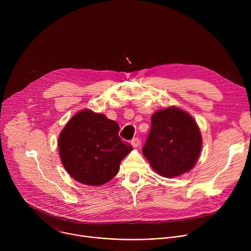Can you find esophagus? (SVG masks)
Returning <instances> with one entry per match:
<instances>
[{"label":"esophagus","mask_w":251,"mask_h":251,"mask_svg":"<svg viewBox=\"0 0 251 251\" xmlns=\"http://www.w3.org/2000/svg\"><path fill=\"white\" fill-rule=\"evenodd\" d=\"M131 144H132V146L134 147V148H138L140 145H141V141H140V139L139 138H134L132 141H131Z\"/></svg>","instance_id":"esophagus-1"}]
</instances>
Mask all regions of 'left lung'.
Wrapping results in <instances>:
<instances>
[{
  "label": "left lung",
  "mask_w": 251,
  "mask_h": 251,
  "mask_svg": "<svg viewBox=\"0 0 251 251\" xmlns=\"http://www.w3.org/2000/svg\"><path fill=\"white\" fill-rule=\"evenodd\" d=\"M201 148V136L197 123L190 114L174 107L153 114L142 152L159 175L174 177L195 166Z\"/></svg>",
  "instance_id": "obj_1"
}]
</instances>
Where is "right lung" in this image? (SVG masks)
I'll list each match as a JSON object with an SVG mask.
<instances>
[{"instance_id": "obj_1", "label": "right lung", "mask_w": 251, "mask_h": 251, "mask_svg": "<svg viewBox=\"0 0 251 251\" xmlns=\"http://www.w3.org/2000/svg\"><path fill=\"white\" fill-rule=\"evenodd\" d=\"M117 122L83 110L71 118L58 139L63 167L75 180L101 186L116 176L132 145L119 137Z\"/></svg>"}]
</instances>
